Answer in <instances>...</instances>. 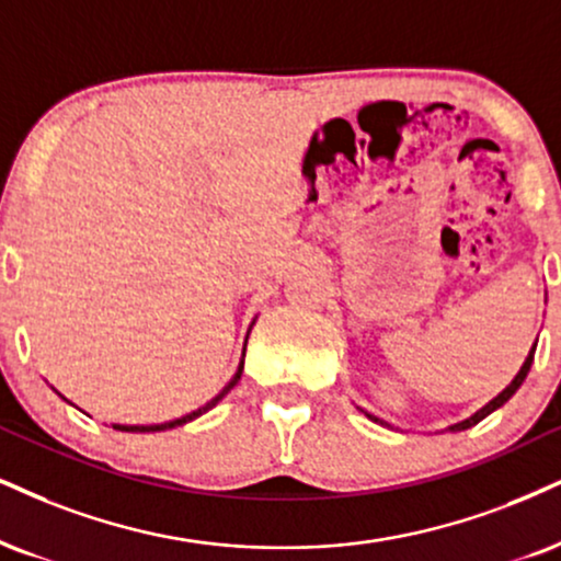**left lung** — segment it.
<instances>
[{"label": "left lung", "mask_w": 561, "mask_h": 561, "mask_svg": "<svg viewBox=\"0 0 561 561\" xmlns=\"http://www.w3.org/2000/svg\"><path fill=\"white\" fill-rule=\"evenodd\" d=\"M534 354H536V345H534V348H530V354H528V358H525V364L520 366V371H517V375H515V379H513V382H510L507 387H504V390H502V392H500V396H496L494 400H489V403H486V405H483V408H481V411H476L471 419H466V421H460V424H453V426H449V432H462V428H471V426H476V424H479V421H481V419H486V416H489V413H494V411H496V408H500V405H504V403H507V400H510V398H513L517 390H520V385L525 382V377H528V371H530V364H534ZM366 416H369L371 421H379V419H375V416H371V413H366Z\"/></svg>", "instance_id": "1"}]
</instances>
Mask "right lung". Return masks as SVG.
Here are the masks:
<instances>
[{
  "label": "right lung",
  "instance_id": "right-lung-1",
  "mask_svg": "<svg viewBox=\"0 0 561 561\" xmlns=\"http://www.w3.org/2000/svg\"><path fill=\"white\" fill-rule=\"evenodd\" d=\"M252 330V328H249ZM249 337V335H247ZM244 354H247V343H244ZM241 371H244V358H241V364H239V369H237V375L231 377V382H228L224 390L218 392L216 398L210 400V403H205L203 408H197V411H192V413H186V416H182V419H174V421H165V424H153V426H122V424H114V428H119V432H165V428H174V426H182V424H186V421H192V419H197V416H203L205 411H210L213 405L218 403V400H224L228 392L233 390V385L239 382L241 379Z\"/></svg>",
  "mask_w": 561,
  "mask_h": 561
}]
</instances>
